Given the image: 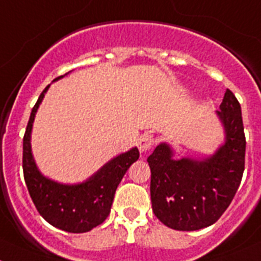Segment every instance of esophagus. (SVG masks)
<instances>
[{"label": "esophagus", "instance_id": "34e87169", "mask_svg": "<svg viewBox=\"0 0 261 261\" xmlns=\"http://www.w3.org/2000/svg\"><path fill=\"white\" fill-rule=\"evenodd\" d=\"M154 143H155V140L152 135H149V134H144V135H142L140 138L138 139L136 144H138L139 150H140L142 153H144V152H147V150L152 149L153 145H154Z\"/></svg>", "mask_w": 261, "mask_h": 261}]
</instances>
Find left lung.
Segmentation results:
<instances>
[{
	"instance_id": "1",
	"label": "left lung",
	"mask_w": 261,
	"mask_h": 261,
	"mask_svg": "<svg viewBox=\"0 0 261 261\" xmlns=\"http://www.w3.org/2000/svg\"><path fill=\"white\" fill-rule=\"evenodd\" d=\"M226 142L203 161L174 160L160 144L148 157L153 213L175 230H197L219 220L234 198L245 171L246 138L240 101L229 89L218 111Z\"/></svg>"
}]
</instances>
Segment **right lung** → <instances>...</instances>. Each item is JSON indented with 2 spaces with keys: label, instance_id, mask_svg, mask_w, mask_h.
<instances>
[{
  "label": "right lung",
  "instance_id": "1",
  "mask_svg": "<svg viewBox=\"0 0 261 261\" xmlns=\"http://www.w3.org/2000/svg\"><path fill=\"white\" fill-rule=\"evenodd\" d=\"M63 75L54 81L62 79ZM50 86V85H48ZM48 86L45 87L32 108L23 138V174L29 196L40 215L55 228L69 233H85L100 225L111 213L118 184L128 167L138 161V148L109 161L94 176L77 186H63L43 177L31 152V131L38 106Z\"/></svg>",
  "mask_w": 261,
  "mask_h": 261
}]
</instances>
